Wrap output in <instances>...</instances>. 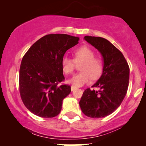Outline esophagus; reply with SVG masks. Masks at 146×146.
<instances>
[{
    "label": "esophagus",
    "mask_w": 146,
    "mask_h": 146,
    "mask_svg": "<svg viewBox=\"0 0 146 146\" xmlns=\"http://www.w3.org/2000/svg\"><path fill=\"white\" fill-rule=\"evenodd\" d=\"M75 88H76V87L74 86H71V90L73 91V90H74Z\"/></svg>",
    "instance_id": "esophagus-1"
}]
</instances>
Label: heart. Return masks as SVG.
Listing matches in <instances>:
<instances>
[{
    "label": "heart",
    "mask_w": 146,
    "mask_h": 146,
    "mask_svg": "<svg viewBox=\"0 0 146 146\" xmlns=\"http://www.w3.org/2000/svg\"><path fill=\"white\" fill-rule=\"evenodd\" d=\"M75 60L64 57L62 60V67L66 74H71L75 68V62H83L80 66L82 72L74 75L68 80L75 87L82 86L89 82L90 78L93 80L98 78L103 71V63L100 58H95V52L86 46L80 47L74 52Z\"/></svg>",
    "instance_id": "b5f03b06"
}]
</instances>
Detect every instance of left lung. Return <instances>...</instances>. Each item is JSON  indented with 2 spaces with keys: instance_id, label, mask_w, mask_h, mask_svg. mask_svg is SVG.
I'll return each instance as SVG.
<instances>
[{
  "instance_id": "left-lung-1",
  "label": "left lung",
  "mask_w": 146,
  "mask_h": 146,
  "mask_svg": "<svg viewBox=\"0 0 146 146\" xmlns=\"http://www.w3.org/2000/svg\"><path fill=\"white\" fill-rule=\"evenodd\" d=\"M84 39L100 51L104 61L102 74L93 88L84 91L80 101L87 117L102 118L113 113L121 105L128 88L130 68L124 56L108 40L86 36Z\"/></svg>"
}]
</instances>
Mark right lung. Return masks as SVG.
<instances>
[{
  "mask_svg": "<svg viewBox=\"0 0 146 146\" xmlns=\"http://www.w3.org/2000/svg\"><path fill=\"white\" fill-rule=\"evenodd\" d=\"M79 39L62 33L46 35L23 56L20 67V94L26 108L34 115L44 118L59 115L63 100L71 91L68 85H58L64 80L62 60Z\"/></svg>",
  "mask_w": 146,
  "mask_h": 146,
  "instance_id": "add662e5",
  "label": "right lung"
}]
</instances>
